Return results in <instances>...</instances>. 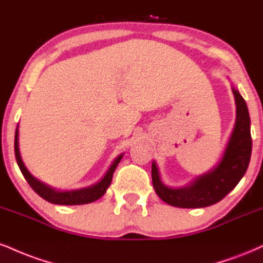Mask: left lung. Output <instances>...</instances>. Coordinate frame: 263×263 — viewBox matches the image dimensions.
I'll use <instances>...</instances> for the list:
<instances>
[{"mask_svg": "<svg viewBox=\"0 0 263 263\" xmlns=\"http://www.w3.org/2000/svg\"><path fill=\"white\" fill-rule=\"evenodd\" d=\"M232 90L236 106L235 125L223 156L216 166L196 176L182 187H170L163 182L157 163L154 160L152 163L154 190L165 203L179 208L208 207L223 200L245 175L252 149L251 121L248 105L238 88L232 85Z\"/></svg>", "mask_w": 263, "mask_h": 263, "instance_id": "obj_1", "label": "left lung"}]
</instances>
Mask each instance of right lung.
Segmentation results:
<instances>
[{
  "instance_id": "1",
  "label": "right lung",
  "mask_w": 263,
  "mask_h": 263,
  "mask_svg": "<svg viewBox=\"0 0 263 263\" xmlns=\"http://www.w3.org/2000/svg\"><path fill=\"white\" fill-rule=\"evenodd\" d=\"M18 137H20V129H15V136H14V154L15 159H17V164L20 166L22 174L27 180L28 183L30 185V187L36 192L40 197H43L44 200L53 204H65V205H74V204H85L94 202L106 192L107 187L110 186L112 180L114 172H115L116 166L120 163V160L122 159L123 154H120L114 159L111 165L109 166L105 175L101 178L99 181L94 183V185L88 186V187L78 189V190H69V191H61V190L53 189L50 185H46L45 182L40 181L39 179L34 178L33 175L29 173V170L27 169V166L24 165L23 160H22L21 152H20V142H18Z\"/></svg>"
}]
</instances>
